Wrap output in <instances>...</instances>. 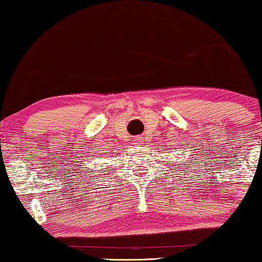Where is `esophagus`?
<instances>
[{"label":"esophagus","mask_w":262,"mask_h":262,"mask_svg":"<svg viewBox=\"0 0 262 262\" xmlns=\"http://www.w3.org/2000/svg\"><path fill=\"white\" fill-rule=\"evenodd\" d=\"M134 142H135V144H136V146H138V144H142V138H141V137L134 138Z\"/></svg>","instance_id":"1"}]
</instances>
